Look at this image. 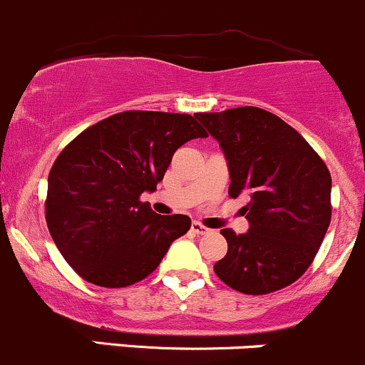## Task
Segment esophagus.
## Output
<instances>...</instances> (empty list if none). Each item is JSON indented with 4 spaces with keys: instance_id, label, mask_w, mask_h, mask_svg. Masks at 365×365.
<instances>
[{
    "instance_id": "obj_1",
    "label": "esophagus",
    "mask_w": 365,
    "mask_h": 365,
    "mask_svg": "<svg viewBox=\"0 0 365 365\" xmlns=\"http://www.w3.org/2000/svg\"><path fill=\"white\" fill-rule=\"evenodd\" d=\"M190 230H192L196 235H206L210 231L208 227L203 226V224H201V222H197V220H194V222L190 224Z\"/></svg>"
}]
</instances>
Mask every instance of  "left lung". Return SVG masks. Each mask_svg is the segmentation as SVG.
Wrapping results in <instances>:
<instances>
[{"instance_id":"1","label":"left lung","mask_w":365,"mask_h":365,"mask_svg":"<svg viewBox=\"0 0 365 365\" xmlns=\"http://www.w3.org/2000/svg\"><path fill=\"white\" fill-rule=\"evenodd\" d=\"M194 116L219 141L230 168V197L245 196L251 227L222 230L227 252L217 277L245 295L293 284L311 267L330 217L332 178L322 157L274 113L245 106Z\"/></svg>"}]
</instances>
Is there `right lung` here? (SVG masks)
<instances>
[{"instance_id":"1","label":"right lung","mask_w":365,"mask_h":365,"mask_svg":"<svg viewBox=\"0 0 365 365\" xmlns=\"http://www.w3.org/2000/svg\"><path fill=\"white\" fill-rule=\"evenodd\" d=\"M196 138L208 134L190 114L123 111L61 150L47 180L46 220L79 277L102 288L135 284L190 230L189 217L157 215L141 194L157 189L176 150Z\"/></svg>"}]
</instances>
